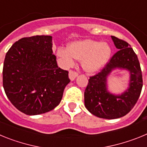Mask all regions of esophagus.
Instances as JSON below:
<instances>
[{"mask_svg": "<svg viewBox=\"0 0 147 147\" xmlns=\"http://www.w3.org/2000/svg\"><path fill=\"white\" fill-rule=\"evenodd\" d=\"M78 76V73L74 71H70L69 72V78L71 80H74L75 78Z\"/></svg>", "mask_w": 147, "mask_h": 147, "instance_id": "1", "label": "esophagus"}]
</instances>
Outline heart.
<instances>
[{
	"label": "heart",
	"instance_id": "heart-1",
	"mask_svg": "<svg viewBox=\"0 0 147 147\" xmlns=\"http://www.w3.org/2000/svg\"><path fill=\"white\" fill-rule=\"evenodd\" d=\"M110 54L111 49L107 42L91 40L73 42L67 48L59 47L57 51V55L63 65H73L75 58L82 60V67L88 72H95L103 67L108 61Z\"/></svg>",
	"mask_w": 147,
	"mask_h": 147
}]
</instances>
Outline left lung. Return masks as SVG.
I'll list each match as a JSON object with an SVG mask.
<instances>
[{"label": "left lung", "instance_id": "left-lung-1", "mask_svg": "<svg viewBox=\"0 0 147 147\" xmlns=\"http://www.w3.org/2000/svg\"><path fill=\"white\" fill-rule=\"evenodd\" d=\"M119 49L103 69L90 76L85 90V105L97 117L115 119L123 117L133 108L141 95L142 74L138 57L128 42L111 36ZM125 69L130 72L129 88L121 95L110 94L107 88V78L113 69Z\"/></svg>", "mask_w": 147, "mask_h": 147}]
</instances>
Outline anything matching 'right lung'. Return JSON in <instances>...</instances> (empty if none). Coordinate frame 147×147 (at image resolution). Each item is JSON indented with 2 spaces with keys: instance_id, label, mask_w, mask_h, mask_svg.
I'll list each match as a JSON object with an SVG mask.
<instances>
[{
  "instance_id": "right-lung-1",
  "label": "right lung",
  "mask_w": 147,
  "mask_h": 147,
  "mask_svg": "<svg viewBox=\"0 0 147 147\" xmlns=\"http://www.w3.org/2000/svg\"><path fill=\"white\" fill-rule=\"evenodd\" d=\"M70 81L68 71L58 67L53 54L51 36L23 37L6 53L3 86L11 103L26 115L54 110Z\"/></svg>"
}]
</instances>
